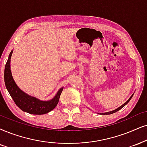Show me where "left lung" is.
Returning <instances> with one entry per match:
<instances>
[{"label": "left lung", "mask_w": 147, "mask_h": 147, "mask_svg": "<svg viewBox=\"0 0 147 147\" xmlns=\"http://www.w3.org/2000/svg\"><path fill=\"white\" fill-rule=\"evenodd\" d=\"M133 95H134V94H132V95H131V96H130V98H129V99H128L127 101L125 102V103L123 104V105H122L121 106V107H119V108H117V109H115V110H113V111H110V112H107V113H99V114H100V115H111V114H113V113H116V112H117L118 111H119L120 109H121L123 107H125V106L127 105V104L129 102V100H130L131 99V98H132V96H133Z\"/></svg>", "instance_id": "obj_1"}]
</instances>
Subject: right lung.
I'll list each match as a JSON object with an SVG mask.
<instances>
[{"label": "right lung", "instance_id": "right-lung-1", "mask_svg": "<svg viewBox=\"0 0 147 147\" xmlns=\"http://www.w3.org/2000/svg\"><path fill=\"white\" fill-rule=\"evenodd\" d=\"M13 51L9 53L4 73L5 86L10 96L16 105L24 112L33 115H43L50 112L57 106L64 87H61L54 97L47 101H42L24 92L15 82L11 71V57Z\"/></svg>", "mask_w": 147, "mask_h": 147}]
</instances>
